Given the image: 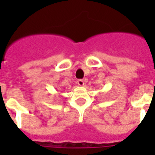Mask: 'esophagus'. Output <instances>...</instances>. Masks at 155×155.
<instances>
[{
    "instance_id": "obj_1",
    "label": "esophagus",
    "mask_w": 155,
    "mask_h": 155,
    "mask_svg": "<svg viewBox=\"0 0 155 155\" xmlns=\"http://www.w3.org/2000/svg\"><path fill=\"white\" fill-rule=\"evenodd\" d=\"M77 83L80 86H84V81L83 80H78Z\"/></svg>"
}]
</instances>
